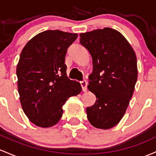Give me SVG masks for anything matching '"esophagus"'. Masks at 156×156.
Returning <instances> with one entry per match:
<instances>
[{"label":"esophagus","mask_w":156,"mask_h":156,"mask_svg":"<svg viewBox=\"0 0 156 156\" xmlns=\"http://www.w3.org/2000/svg\"><path fill=\"white\" fill-rule=\"evenodd\" d=\"M80 85H81L82 88H83V90L84 92H86L87 88V83L85 80H83V81L80 82Z\"/></svg>","instance_id":"obj_1"}]
</instances>
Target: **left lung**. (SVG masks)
Here are the masks:
<instances>
[{
    "instance_id": "1",
    "label": "left lung",
    "mask_w": 156,
    "mask_h": 156,
    "mask_svg": "<svg viewBox=\"0 0 156 156\" xmlns=\"http://www.w3.org/2000/svg\"><path fill=\"white\" fill-rule=\"evenodd\" d=\"M80 36L92 57L87 87L97 97L95 104L87 108V117L94 127L110 129L124 116L133 94L138 76L136 54L125 37L111 28Z\"/></svg>"
}]
</instances>
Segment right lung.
Here are the masks:
<instances>
[{
    "label": "right lung",
    "instance_id": "obj_1",
    "mask_svg": "<svg viewBox=\"0 0 156 156\" xmlns=\"http://www.w3.org/2000/svg\"><path fill=\"white\" fill-rule=\"evenodd\" d=\"M77 34L47 30L37 34L22 50L17 66V87L22 108L33 124L50 127L60 120L62 106L82 90L66 76L68 48Z\"/></svg>",
    "mask_w": 156,
    "mask_h": 156
}]
</instances>
